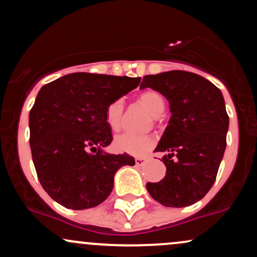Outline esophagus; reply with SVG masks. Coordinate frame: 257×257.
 Listing matches in <instances>:
<instances>
[{
  "label": "esophagus",
  "mask_w": 257,
  "mask_h": 257,
  "mask_svg": "<svg viewBox=\"0 0 257 257\" xmlns=\"http://www.w3.org/2000/svg\"><path fill=\"white\" fill-rule=\"evenodd\" d=\"M146 161H148L146 157H137V159H135V163H137V166H143Z\"/></svg>",
  "instance_id": "1"
}]
</instances>
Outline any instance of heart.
<instances>
[{
  "mask_svg": "<svg viewBox=\"0 0 257 257\" xmlns=\"http://www.w3.org/2000/svg\"><path fill=\"white\" fill-rule=\"evenodd\" d=\"M139 102L148 108L152 117L159 118L166 108V100L159 91L146 90L139 95ZM124 103L122 98L109 102L105 111V120L112 131H119L123 120ZM155 138L151 134H135L126 132L114 139L115 150L132 156H143L155 146Z\"/></svg>",
  "mask_w": 257,
  "mask_h": 257,
  "instance_id": "heart-1",
  "label": "heart"
}]
</instances>
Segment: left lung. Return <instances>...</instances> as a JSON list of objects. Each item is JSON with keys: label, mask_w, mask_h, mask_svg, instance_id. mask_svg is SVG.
I'll return each instance as SVG.
<instances>
[{"label": "left lung", "mask_w": 257, "mask_h": 257, "mask_svg": "<svg viewBox=\"0 0 257 257\" xmlns=\"http://www.w3.org/2000/svg\"><path fill=\"white\" fill-rule=\"evenodd\" d=\"M140 87L162 94L172 113L155 150L166 154V176L146 189L163 206L195 204L215 183L227 145L229 117L223 95L207 79L185 70L145 75Z\"/></svg>", "instance_id": "8db88e82"}]
</instances>
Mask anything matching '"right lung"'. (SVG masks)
Wrapping results in <instances>:
<instances>
[{
  "label": "right lung",
  "instance_id": "obj_1",
  "mask_svg": "<svg viewBox=\"0 0 257 257\" xmlns=\"http://www.w3.org/2000/svg\"><path fill=\"white\" fill-rule=\"evenodd\" d=\"M140 78L72 73L40 89L29 113L30 149L42 188L73 210L95 207L113 189L115 172L134 166L129 155L102 151L112 142L106 107Z\"/></svg>",
  "mask_w": 257,
  "mask_h": 257
}]
</instances>
